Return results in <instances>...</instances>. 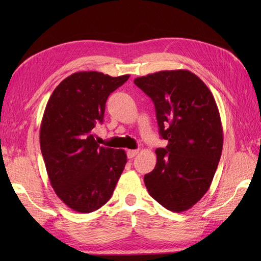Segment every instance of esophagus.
Wrapping results in <instances>:
<instances>
[{
  "label": "esophagus",
  "mask_w": 261,
  "mask_h": 261,
  "mask_svg": "<svg viewBox=\"0 0 261 261\" xmlns=\"http://www.w3.org/2000/svg\"><path fill=\"white\" fill-rule=\"evenodd\" d=\"M138 152H139V150H127V152H126L127 158L132 159L136 156V154H138Z\"/></svg>",
  "instance_id": "obj_1"
}]
</instances>
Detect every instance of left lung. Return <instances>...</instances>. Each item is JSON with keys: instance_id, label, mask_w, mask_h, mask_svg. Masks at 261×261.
Returning <instances> with one entry per match:
<instances>
[{"instance_id": "obj_1", "label": "left lung", "mask_w": 261, "mask_h": 261, "mask_svg": "<svg viewBox=\"0 0 261 261\" xmlns=\"http://www.w3.org/2000/svg\"><path fill=\"white\" fill-rule=\"evenodd\" d=\"M152 99L159 132L168 141L156 150V167L145 175L152 198L173 212L191 208L208 191L222 153L218 105L204 82L186 69L138 77Z\"/></svg>"}]
</instances>
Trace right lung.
Listing matches in <instances>:
<instances>
[{"label":"right lung","instance_id":"right-lung-1","mask_svg":"<svg viewBox=\"0 0 261 261\" xmlns=\"http://www.w3.org/2000/svg\"><path fill=\"white\" fill-rule=\"evenodd\" d=\"M130 75L79 71L49 97L40 125V148L55 193L71 210L91 213L113 194L126 164L123 149L101 147L93 129L103 121L109 95Z\"/></svg>","mask_w":261,"mask_h":261}]
</instances>
